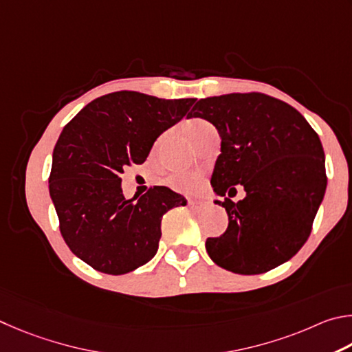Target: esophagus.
Returning <instances> with one entry per match:
<instances>
[{"instance_id": "1", "label": "esophagus", "mask_w": 352, "mask_h": 352, "mask_svg": "<svg viewBox=\"0 0 352 352\" xmlns=\"http://www.w3.org/2000/svg\"><path fill=\"white\" fill-rule=\"evenodd\" d=\"M188 206L192 208H202L207 206V202L204 201H195V199H188Z\"/></svg>"}]
</instances>
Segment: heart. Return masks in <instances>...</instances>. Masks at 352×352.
<instances>
[{
    "label": "heart",
    "mask_w": 352,
    "mask_h": 352,
    "mask_svg": "<svg viewBox=\"0 0 352 352\" xmlns=\"http://www.w3.org/2000/svg\"><path fill=\"white\" fill-rule=\"evenodd\" d=\"M208 129H213V126L202 119H192L186 123V133L192 140H196ZM168 184L184 193L193 195L202 188L204 179H202L199 173H176V175H171L168 177Z\"/></svg>",
    "instance_id": "b5f03b06"
}]
</instances>
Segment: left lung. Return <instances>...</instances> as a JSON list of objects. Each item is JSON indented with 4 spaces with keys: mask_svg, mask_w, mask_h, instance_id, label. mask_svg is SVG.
Listing matches in <instances>:
<instances>
[{
    "mask_svg": "<svg viewBox=\"0 0 352 352\" xmlns=\"http://www.w3.org/2000/svg\"><path fill=\"white\" fill-rule=\"evenodd\" d=\"M188 117L217 126L221 154L212 186L229 227L207 238L208 256L230 272L264 274L297 254L311 235L326 190L322 142L297 109L263 92L196 102ZM241 183L246 198H225Z\"/></svg>",
    "mask_w": 352,
    "mask_h": 352,
    "instance_id": "8db88e82",
    "label": "left lung"
}]
</instances>
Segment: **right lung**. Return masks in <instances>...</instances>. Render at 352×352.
Here are the masks:
<instances>
[{
	"label": "right lung",
	"instance_id": "right-lung-1",
	"mask_svg": "<svg viewBox=\"0 0 352 352\" xmlns=\"http://www.w3.org/2000/svg\"><path fill=\"white\" fill-rule=\"evenodd\" d=\"M195 100L117 91L86 104L63 128L52 154L49 193L67 248L92 269L122 275L144 266L157 250L164 214L187 204L159 186L138 201L125 199L120 175L125 166L144 164L154 140Z\"/></svg>",
	"mask_w": 352,
	"mask_h": 352
}]
</instances>
